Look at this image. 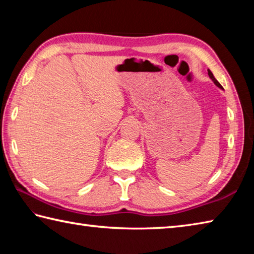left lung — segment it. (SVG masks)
<instances>
[{
	"label": "left lung",
	"instance_id": "obj_1",
	"mask_svg": "<svg viewBox=\"0 0 254 254\" xmlns=\"http://www.w3.org/2000/svg\"><path fill=\"white\" fill-rule=\"evenodd\" d=\"M207 72H208V77H210L211 79H212V81L213 82H214L215 84H216V86L217 87H219V88H221V89H223V88H222V86H221V84H220V82L219 81H217V80L214 78V75H213V73L211 72V70H207Z\"/></svg>",
	"mask_w": 254,
	"mask_h": 254
}]
</instances>
